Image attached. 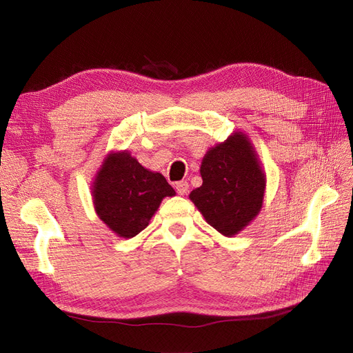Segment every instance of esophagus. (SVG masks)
Instances as JSON below:
<instances>
[{
	"instance_id": "1",
	"label": "esophagus",
	"mask_w": 353,
	"mask_h": 353,
	"mask_svg": "<svg viewBox=\"0 0 353 353\" xmlns=\"http://www.w3.org/2000/svg\"><path fill=\"white\" fill-rule=\"evenodd\" d=\"M175 188H176L178 194L184 196V194H187V191H188V183H187V181H178V183L175 184Z\"/></svg>"
}]
</instances>
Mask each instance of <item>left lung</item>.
I'll return each instance as SVG.
<instances>
[{"instance_id":"8db88e82","label":"left lung","mask_w":353,"mask_h":353,"mask_svg":"<svg viewBox=\"0 0 353 353\" xmlns=\"http://www.w3.org/2000/svg\"><path fill=\"white\" fill-rule=\"evenodd\" d=\"M201 187L190 199L206 222L227 237L239 234L262 208L265 175L245 135L236 132L203 157Z\"/></svg>"}]
</instances>
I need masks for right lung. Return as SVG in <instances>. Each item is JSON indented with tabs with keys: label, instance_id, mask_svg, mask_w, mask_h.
<instances>
[{
	"label": "right lung",
	"instance_id": "add662e5",
	"mask_svg": "<svg viewBox=\"0 0 353 353\" xmlns=\"http://www.w3.org/2000/svg\"><path fill=\"white\" fill-rule=\"evenodd\" d=\"M166 196H175L166 178L147 170L126 152L105 159L94 183L95 212L123 239L141 232Z\"/></svg>",
	"mask_w": 353,
	"mask_h": 353
}]
</instances>
